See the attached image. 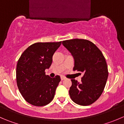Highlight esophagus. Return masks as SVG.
Segmentation results:
<instances>
[{
    "instance_id": "34e87169",
    "label": "esophagus",
    "mask_w": 124,
    "mask_h": 124,
    "mask_svg": "<svg viewBox=\"0 0 124 124\" xmlns=\"http://www.w3.org/2000/svg\"><path fill=\"white\" fill-rule=\"evenodd\" d=\"M61 80H65V78H64V77L62 76L61 78Z\"/></svg>"
}]
</instances>
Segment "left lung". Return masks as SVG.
<instances>
[{"label": "left lung", "instance_id": "obj_1", "mask_svg": "<svg viewBox=\"0 0 124 124\" xmlns=\"http://www.w3.org/2000/svg\"><path fill=\"white\" fill-rule=\"evenodd\" d=\"M74 59L73 70L82 72L80 83L71 79L69 94L74 102L87 106L96 101L102 93L108 76L107 64L100 50L86 39L62 41Z\"/></svg>", "mask_w": 124, "mask_h": 124}]
</instances>
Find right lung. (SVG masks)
Returning <instances> with one entry per match:
<instances>
[{"mask_svg": "<svg viewBox=\"0 0 124 124\" xmlns=\"http://www.w3.org/2000/svg\"><path fill=\"white\" fill-rule=\"evenodd\" d=\"M62 42H37L23 52L16 67V82L20 94L29 104L42 107L51 102L61 81L59 76L51 78L45 69L52 63L53 56Z\"/></svg>", "mask_w": 124, "mask_h": 124, "instance_id": "add662e5", "label": "right lung"}]
</instances>
